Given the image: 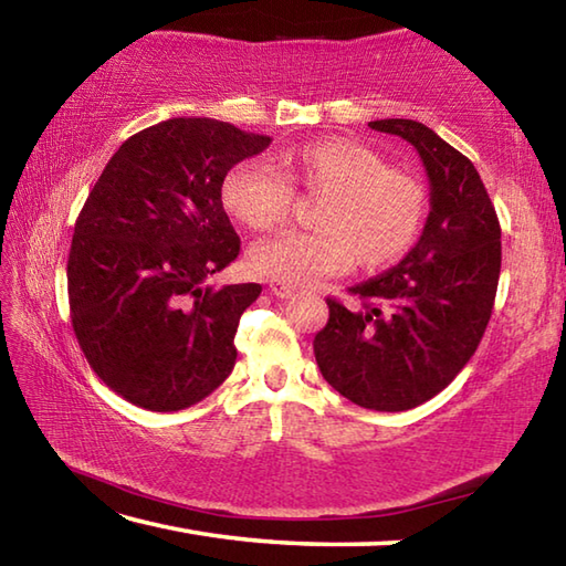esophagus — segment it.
Returning a JSON list of instances; mask_svg holds the SVG:
<instances>
[{
  "mask_svg": "<svg viewBox=\"0 0 566 566\" xmlns=\"http://www.w3.org/2000/svg\"><path fill=\"white\" fill-rule=\"evenodd\" d=\"M270 292H272L274 296H280V300H286V296L294 294V286L284 284V282H280V280H272V282H270Z\"/></svg>",
  "mask_w": 566,
  "mask_h": 566,
  "instance_id": "esophagus-1",
  "label": "esophagus"
}]
</instances>
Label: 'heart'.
<instances>
[{"mask_svg": "<svg viewBox=\"0 0 566 566\" xmlns=\"http://www.w3.org/2000/svg\"><path fill=\"white\" fill-rule=\"evenodd\" d=\"M294 191L322 197L312 212L317 232H282L249 249V266L290 286L317 284L359 266L377 270L395 262L424 219L427 197L407 171L387 167L375 149L354 139H319L284 149L274 171L260 161L229 169L222 199L229 214L266 232L290 214Z\"/></svg>", "mask_w": 566, "mask_h": 566, "instance_id": "heart-1", "label": "heart"}]
</instances>
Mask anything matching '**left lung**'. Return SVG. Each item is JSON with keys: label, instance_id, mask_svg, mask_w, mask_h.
<instances>
[{"label": "left lung", "instance_id": "8db88e82", "mask_svg": "<svg viewBox=\"0 0 566 566\" xmlns=\"http://www.w3.org/2000/svg\"><path fill=\"white\" fill-rule=\"evenodd\" d=\"M369 127L417 149L429 177V217L395 270L352 286L361 310L327 300L314 357L354 405L405 411L439 395L482 342L500 284L502 229L472 161L427 124L377 119Z\"/></svg>", "mask_w": 566, "mask_h": 566}]
</instances>
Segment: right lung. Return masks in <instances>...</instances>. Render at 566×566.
<instances>
[{"instance_id":"right-lung-1","label":"right lung","mask_w":566,"mask_h":566,"mask_svg":"<svg viewBox=\"0 0 566 566\" xmlns=\"http://www.w3.org/2000/svg\"><path fill=\"white\" fill-rule=\"evenodd\" d=\"M270 137L171 117L124 142L74 224L66 286L76 342L112 391L149 411L187 409L232 375L239 317L260 284H205L239 254L227 171Z\"/></svg>"}]
</instances>
